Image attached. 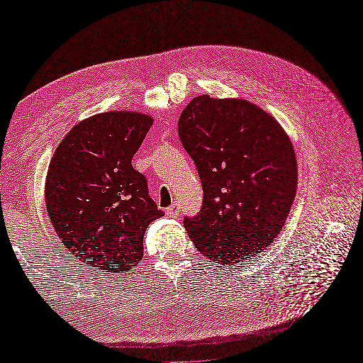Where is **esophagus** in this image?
<instances>
[{
    "label": "esophagus",
    "mask_w": 363,
    "mask_h": 363,
    "mask_svg": "<svg viewBox=\"0 0 363 363\" xmlns=\"http://www.w3.org/2000/svg\"><path fill=\"white\" fill-rule=\"evenodd\" d=\"M179 213H180L179 204H172V206L168 208V211H167V216H171V218L179 216Z\"/></svg>",
    "instance_id": "esophagus-1"
}]
</instances>
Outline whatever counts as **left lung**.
Segmentation results:
<instances>
[{
	"label": "left lung",
	"instance_id": "left-lung-1",
	"mask_svg": "<svg viewBox=\"0 0 363 363\" xmlns=\"http://www.w3.org/2000/svg\"><path fill=\"white\" fill-rule=\"evenodd\" d=\"M179 135L204 192L200 213L183 221L194 245L224 267L259 256L295 199L298 163L288 133L242 98L199 95L182 112Z\"/></svg>",
	"mask_w": 363,
	"mask_h": 363
}]
</instances>
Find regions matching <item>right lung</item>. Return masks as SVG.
<instances>
[{"label": "right lung", "mask_w": 363, "mask_h": 363, "mask_svg": "<svg viewBox=\"0 0 363 363\" xmlns=\"http://www.w3.org/2000/svg\"><path fill=\"white\" fill-rule=\"evenodd\" d=\"M152 125L139 112L112 111L77 123L52 155L45 204L62 244L84 267L127 272L144 255L147 227L163 215L131 159Z\"/></svg>", "instance_id": "right-lung-1"}]
</instances>
